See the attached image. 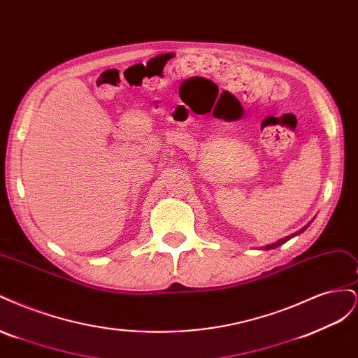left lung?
<instances>
[{
	"instance_id": "8db88e82",
	"label": "left lung",
	"mask_w": 358,
	"mask_h": 358,
	"mask_svg": "<svg viewBox=\"0 0 358 358\" xmlns=\"http://www.w3.org/2000/svg\"><path fill=\"white\" fill-rule=\"evenodd\" d=\"M312 222V221H310ZM310 222H308L305 227H303V229H300L299 231H296V233H292V234H289V236H287V237H284V239H279V241H276L275 243H272V245H266L263 249H264V251H268V249H275V248H278V246H280V245H282V243H285V242H288L289 239H292V237H296V236H299L300 233H303V231H305L306 229H308V227L310 225Z\"/></svg>"
}]
</instances>
